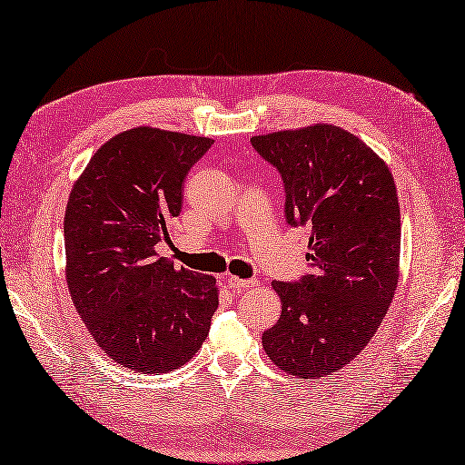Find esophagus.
Returning <instances> with one entry per match:
<instances>
[{
	"label": "esophagus",
	"instance_id": "esophagus-1",
	"mask_svg": "<svg viewBox=\"0 0 465 465\" xmlns=\"http://www.w3.org/2000/svg\"><path fill=\"white\" fill-rule=\"evenodd\" d=\"M227 285H230V288L233 290V292H245V290H250V288H255V285H258V282L255 280H240V278H227Z\"/></svg>",
	"mask_w": 465,
	"mask_h": 465
}]
</instances>
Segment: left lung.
I'll return each mask as SVG.
<instances>
[{"instance_id":"left-lung-1","label":"left lung","mask_w":465,"mask_h":465,"mask_svg":"<svg viewBox=\"0 0 465 465\" xmlns=\"http://www.w3.org/2000/svg\"><path fill=\"white\" fill-rule=\"evenodd\" d=\"M252 145L282 175L285 222L312 232L310 272L272 283L282 315L263 350L290 375L325 378L358 358L396 293V183L371 147L335 125L253 135Z\"/></svg>"}]
</instances>
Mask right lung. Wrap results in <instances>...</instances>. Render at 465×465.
<instances>
[{
  "mask_svg": "<svg viewBox=\"0 0 465 465\" xmlns=\"http://www.w3.org/2000/svg\"><path fill=\"white\" fill-rule=\"evenodd\" d=\"M210 137L134 127L104 143L69 193L67 288L97 345L124 368L163 373L202 348L217 308L212 275L160 258L187 172Z\"/></svg>",
  "mask_w": 465,
  "mask_h": 465,
  "instance_id": "add662e5",
  "label": "right lung"
}]
</instances>
